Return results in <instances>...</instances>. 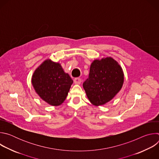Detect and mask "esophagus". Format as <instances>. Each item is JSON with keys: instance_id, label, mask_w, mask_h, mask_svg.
I'll use <instances>...</instances> for the list:
<instances>
[{"instance_id": "34e87169", "label": "esophagus", "mask_w": 159, "mask_h": 159, "mask_svg": "<svg viewBox=\"0 0 159 159\" xmlns=\"http://www.w3.org/2000/svg\"><path fill=\"white\" fill-rule=\"evenodd\" d=\"M74 82L75 84H80L81 82V79L80 78H75L74 80Z\"/></svg>"}]
</instances>
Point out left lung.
<instances>
[{
    "mask_svg": "<svg viewBox=\"0 0 159 159\" xmlns=\"http://www.w3.org/2000/svg\"><path fill=\"white\" fill-rule=\"evenodd\" d=\"M124 82L121 66L111 57L94 60L90 65L88 79L83 87L93 105H104L115 97Z\"/></svg>",
    "mask_w": 159,
    "mask_h": 159,
    "instance_id": "1",
    "label": "left lung"
}]
</instances>
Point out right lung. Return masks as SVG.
Instances as JSON below:
<instances>
[{"label":"right lung","instance_id":"obj_1","mask_svg":"<svg viewBox=\"0 0 159 159\" xmlns=\"http://www.w3.org/2000/svg\"><path fill=\"white\" fill-rule=\"evenodd\" d=\"M31 83L41 99L57 106L65 100L73 80L59 63L47 59L34 72Z\"/></svg>","mask_w":159,"mask_h":159}]
</instances>
